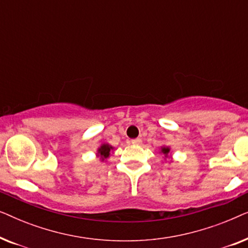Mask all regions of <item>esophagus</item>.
Returning <instances> with one entry per match:
<instances>
[{
	"label": "esophagus",
	"instance_id": "obj_1",
	"mask_svg": "<svg viewBox=\"0 0 248 248\" xmlns=\"http://www.w3.org/2000/svg\"><path fill=\"white\" fill-rule=\"evenodd\" d=\"M131 142H132V144H134V145H140L142 143V140L141 139H134V140H132Z\"/></svg>",
	"mask_w": 248,
	"mask_h": 248
}]
</instances>
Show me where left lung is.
<instances>
[{
	"label": "left lung",
	"mask_w": 248,
	"mask_h": 248,
	"mask_svg": "<svg viewBox=\"0 0 248 248\" xmlns=\"http://www.w3.org/2000/svg\"><path fill=\"white\" fill-rule=\"evenodd\" d=\"M160 154L164 155L165 158H168L169 157V154H170V148L164 145V147L160 148Z\"/></svg>",
	"instance_id": "1"
}]
</instances>
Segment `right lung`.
<instances>
[{
  "label": "right lung",
  "instance_id": "1",
  "mask_svg": "<svg viewBox=\"0 0 248 248\" xmlns=\"http://www.w3.org/2000/svg\"><path fill=\"white\" fill-rule=\"evenodd\" d=\"M111 150H114V147H111V145L108 143H103L99 148H98L96 155L100 158L101 161H105L106 159L109 158Z\"/></svg>",
  "mask_w": 248,
  "mask_h": 248
}]
</instances>
